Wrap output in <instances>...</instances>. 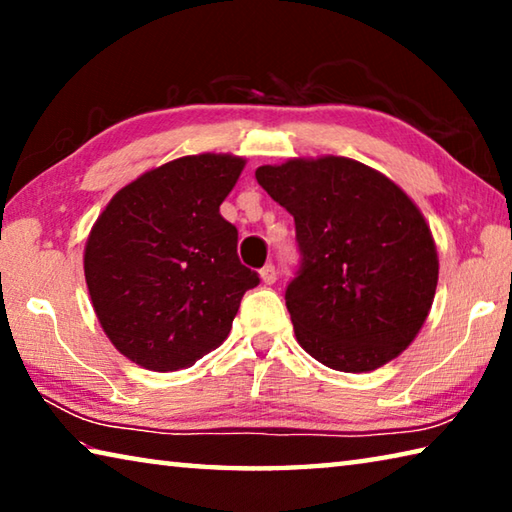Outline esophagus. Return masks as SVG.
I'll return each mask as SVG.
<instances>
[{
	"mask_svg": "<svg viewBox=\"0 0 512 512\" xmlns=\"http://www.w3.org/2000/svg\"><path fill=\"white\" fill-rule=\"evenodd\" d=\"M259 277H262L264 284H273L277 280V273H275V266L273 264H266L262 271H259Z\"/></svg>",
	"mask_w": 512,
	"mask_h": 512,
	"instance_id": "34e87169",
	"label": "esophagus"
}]
</instances>
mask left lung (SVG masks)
<instances>
[{
	"instance_id": "8db88e82",
	"label": "left lung",
	"mask_w": 512,
	"mask_h": 512,
	"mask_svg": "<svg viewBox=\"0 0 512 512\" xmlns=\"http://www.w3.org/2000/svg\"><path fill=\"white\" fill-rule=\"evenodd\" d=\"M255 178L296 221L302 264L284 300L302 350L327 368L370 372L409 348L438 284L418 205L339 155L264 164Z\"/></svg>"
}]
</instances>
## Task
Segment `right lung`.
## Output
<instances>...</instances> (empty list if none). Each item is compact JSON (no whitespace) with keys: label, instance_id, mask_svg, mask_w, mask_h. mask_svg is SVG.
<instances>
[{"label":"right lung","instance_id":"right-lung-1","mask_svg":"<svg viewBox=\"0 0 512 512\" xmlns=\"http://www.w3.org/2000/svg\"><path fill=\"white\" fill-rule=\"evenodd\" d=\"M244 167L230 153L171 160L121 187L92 225L83 268L94 314L137 366L180 370L219 348L259 284L219 212Z\"/></svg>","mask_w":512,"mask_h":512}]
</instances>
